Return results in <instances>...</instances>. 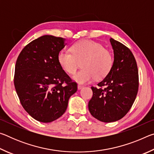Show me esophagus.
Segmentation results:
<instances>
[{
    "label": "esophagus",
    "mask_w": 154,
    "mask_h": 154,
    "mask_svg": "<svg viewBox=\"0 0 154 154\" xmlns=\"http://www.w3.org/2000/svg\"><path fill=\"white\" fill-rule=\"evenodd\" d=\"M83 88V85H77V88H78V90H81V89H82Z\"/></svg>",
    "instance_id": "esophagus-1"
}]
</instances>
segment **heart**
<instances>
[{
    "label": "heart",
    "instance_id": "b5f03b06",
    "mask_svg": "<svg viewBox=\"0 0 154 154\" xmlns=\"http://www.w3.org/2000/svg\"><path fill=\"white\" fill-rule=\"evenodd\" d=\"M60 66L66 73L74 74L79 66L82 69L73 75L79 83L100 80L111 72L113 64L111 52L101 44L92 40H82L72 44L70 51L61 50L58 54Z\"/></svg>",
    "mask_w": 154,
    "mask_h": 154
}]
</instances>
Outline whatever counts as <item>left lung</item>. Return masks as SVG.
<instances>
[{
	"label": "left lung",
	"mask_w": 154,
	"mask_h": 154,
	"mask_svg": "<svg viewBox=\"0 0 154 154\" xmlns=\"http://www.w3.org/2000/svg\"><path fill=\"white\" fill-rule=\"evenodd\" d=\"M114 61L111 72L91 87L92 97L88 103L92 116L103 122L122 119L131 109L139 90V72L136 60L128 48L113 38Z\"/></svg>",
	"instance_id": "obj_1"
}]
</instances>
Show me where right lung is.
<instances>
[{
	"label": "right lung",
	"mask_w": 154,
	"mask_h": 154,
	"mask_svg": "<svg viewBox=\"0 0 154 154\" xmlns=\"http://www.w3.org/2000/svg\"><path fill=\"white\" fill-rule=\"evenodd\" d=\"M64 39L44 35L26 45L17 57L14 85L21 105L36 120L49 123L66 111L69 98L77 92L58 62Z\"/></svg>",
	"instance_id": "obj_1"
}]
</instances>
